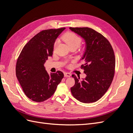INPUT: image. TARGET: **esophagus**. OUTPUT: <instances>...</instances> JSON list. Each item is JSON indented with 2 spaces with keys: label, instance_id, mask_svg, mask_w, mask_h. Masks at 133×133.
Here are the masks:
<instances>
[{
  "label": "esophagus",
  "instance_id": "obj_1",
  "mask_svg": "<svg viewBox=\"0 0 133 133\" xmlns=\"http://www.w3.org/2000/svg\"><path fill=\"white\" fill-rule=\"evenodd\" d=\"M71 75V74L69 73H64V76H65V77H70Z\"/></svg>",
  "mask_w": 133,
  "mask_h": 133
}]
</instances>
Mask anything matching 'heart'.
I'll return each instance as SVG.
<instances>
[{"label": "heart", "mask_w": 133, "mask_h": 133, "mask_svg": "<svg viewBox=\"0 0 133 133\" xmlns=\"http://www.w3.org/2000/svg\"><path fill=\"white\" fill-rule=\"evenodd\" d=\"M62 39L65 42L70 48L76 47L78 48L82 42V39L79 35L72 32H68V33L64 34L62 37ZM57 45V42L54 44V48Z\"/></svg>", "instance_id": "b5f03b06"}]
</instances>
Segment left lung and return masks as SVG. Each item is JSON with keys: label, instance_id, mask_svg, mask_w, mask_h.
<instances>
[{"label": "left lung", "instance_id": "8db88e82", "mask_svg": "<svg viewBox=\"0 0 133 133\" xmlns=\"http://www.w3.org/2000/svg\"><path fill=\"white\" fill-rule=\"evenodd\" d=\"M82 37L85 42V50L81 65L87 76L82 80L75 75V84L71 88L74 97L84 103L95 102L101 98L110 86L114 78L115 59L110 43L103 35L88 27L69 28Z\"/></svg>", "mask_w": 133, "mask_h": 133}]
</instances>
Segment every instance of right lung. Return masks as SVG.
<instances>
[{
	"instance_id": "right-lung-1",
	"label": "right lung",
	"mask_w": 133,
	"mask_h": 133,
	"mask_svg": "<svg viewBox=\"0 0 133 133\" xmlns=\"http://www.w3.org/2000/svg\"><path fill=\"white\" fill-rule=\"evenodd\" d=\"M65 28L42 30L24 46L16 64V76L28 98L42 102L50 98L64 77L60 71L48 74L44 64L53 55L54 44Z\"/></svg>"
}]
</instances>
